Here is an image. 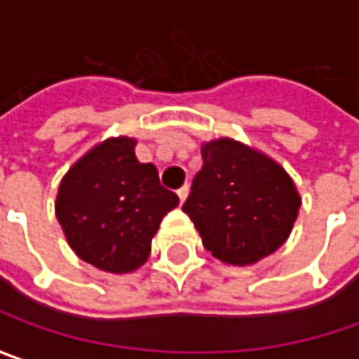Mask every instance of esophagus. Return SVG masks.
Wrapping results in <instances>:
<instances>
[{
  "label": "esophagus",
  "instance_id": "1",
  "mask_svg": "<svg viewBox=\"0 0 359 359\" xmlns=\"http://www.w3.org/2000/svg\"><path fill=\"white\" fill-rule=\"evenodd\" d=\"M177 195H179L180 203H184V198L189 196V184H187V182H184V184L180 187L179 191H177Z\"/></svg>",
  "mask_w": 359,
  "mask_h": 359
}]
</instances>
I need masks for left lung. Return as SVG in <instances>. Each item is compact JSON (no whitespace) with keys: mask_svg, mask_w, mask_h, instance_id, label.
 <instances>
[{"mask_svg":"<svg viewBox=\"0 0 359 359\" xmlns=\"http://www.w3.org/2000/svg\"><path fill=\"white\" fill-rule=\"evenodd\" d=\"M182 210L205 249L231 265H251L277 251L291 233L302 198L289 175L241 142L205 144Z\"/></svg>","mask_w":359,"mask_h":359,"instance_id":"left-lung-1","label":"left lung"}]
</instances>
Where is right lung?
I'll return each mask as SVG.
<instances>
[{"label": "right lung", "mask_w": 359, "mask_h": 359, "mask_svg": "<svg viewBox=\"0 0 359 359\" xmlns=\"http://www.w3.org/2000/svg\"><path fill=\"white\" fill-rule=\"evenodd\" d=\"M136 140L108 138L62 179L55 217L76 255L108 273L138 269L163 217L179 205L156 166L138 163Z\"/></svg>", "instance_id": "right-lung-1"}]
</instances>
